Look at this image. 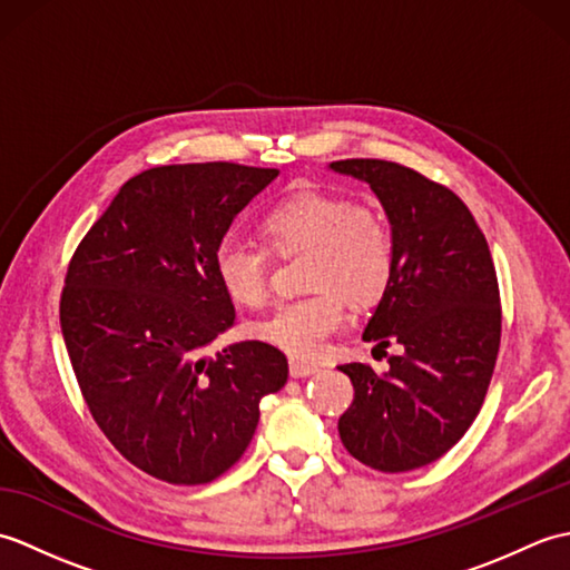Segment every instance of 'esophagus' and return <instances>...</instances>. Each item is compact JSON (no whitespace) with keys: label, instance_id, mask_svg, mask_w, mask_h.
I'll use <instances>...</instances> for the list:
<instances>
[{"label":"esophagus","instance_id":"34e87169","mask_svg":"<svg viewBox=\"0 0 570 570\" xmlns=\"http://www.w3.org/2000/svg\"><path fill=\"white\" fill-rule=\"evenodd\" d=\"M288 372H292V377H311V374H316L318 367L316 365H308V362H301V360H292L288 362Z\"/></svg>","mask_w":570,"mask_h":570}]
</instances>
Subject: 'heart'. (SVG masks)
Masks as SVG:
<instances>
[{
  "mask_svg": "<svg viewBox=\"0 0 570 570\" xmlns=\"http://www.w3.org/2000/svg\"><path fill=\"white\" fill-rule=\"evenodd\" d=\"M264 245L278 257L304 252L301 274L311 296L288 301L252 323V333L284 353L313 360L345 321V304H370L394 272V237L384 217L323 190H298L262 215ZM215 276L237 306L259 308L269 296V252L225 237L215 247Z\"/></svg>",
  "mask_w": 570,
  "mask_h": 570,
  "instance_id": "1",
  "label": "heart"
}]
</instances>
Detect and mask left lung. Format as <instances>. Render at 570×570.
<instances>
[{
	"label": "left lung",
	"instance_id": "1",
	"mask_svg": "<svg viewBox=\"0 0 570 570\" xmlns=\"http://www.w3.org/2000/svg\"><path fill=\"white\" fill-rule=\"evenodd\" d=\"M331 171L365 180L390 220L394 272L362 341L402 345L386 372L337 367L355 386L337 431L360 463L416 470L451 451L485 402L502 331L498 274L453 190L382 159L333 161Z\"/></svg>",
	"mask_w": 570,
	"mask_h": 570
}]
</instances>
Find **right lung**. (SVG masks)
<instances>
[{
    "label": "right lung",
    "mask_w": 570,
    "mask_h": 570,
    "mask_svg": "<svg viewBox=\"0 0 570 570\" xmlns=\"http://www.w3.org/2000/svg\"><path fill=\"white\" fill-rule=\"evenodd\" d=\"M276 176L227 161L149 168L119 188L68 264L60 331L85 404L131 465L171 485L233 468L259 402L286 384V355L269 343L205 355L235 323L215 247Z\"/></svg>",
    "instance_id": "add662e5"
}]
</instances>
